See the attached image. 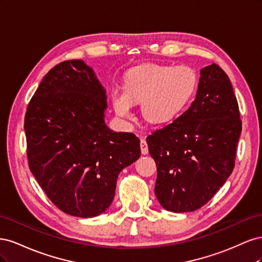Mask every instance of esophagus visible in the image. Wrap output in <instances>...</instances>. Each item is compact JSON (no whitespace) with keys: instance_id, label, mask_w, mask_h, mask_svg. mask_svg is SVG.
Wrapping results in <instances>:
<instances>
[{"instance_id":"34e87169","label":"esophagus","mask_w":262,"mask_h":262,"mask_svg":"<svg viewBox=\"0 0 262 262\" xmlns=\"http://www.w3.org/2000/svg\"><path fill=\"white\" fill-rule=\"evenodd\" d=\"M140 146H141V153L143 155H146L148 153V146H147V143L144 139H141Z\"/></svg>"}]
</instances>
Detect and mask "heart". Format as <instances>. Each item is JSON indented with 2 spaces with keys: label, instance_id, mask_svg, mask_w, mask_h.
Segmentation results:
<instances>
[{
  "label": "heart",
  "instance_id": "obj_1",
  "mask_svg": "<svg viewBox=\"0 0 262 262\" xmlns=\"http://www.w3.org/2000/svg\"><path fill=\"white\" fill-rule=\"evenodd\" d=\"M198 77L187 66L144 64L130 70L123 91L116 90L112 101L116 113L133 117V102H142V113L150 123L167 124L185 112L196 91Z\"/></svg>",
  "mask_w": 262,
  "mask_h": 262
}]
</instances>
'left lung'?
Listing matches in <instances>:
<instances>
[{"label":"left lung","instance_id":"obj_1","mask_svg":"<svg viewBox=\"0 0 262 262\" xmlns=\"http://www.w3.org/2000/svg\"><path fill=\"white\" fill-rule=\"evenodd\" d=\"M195 99L176 120L146 138L157 167L155 195L171 212L207 204L235 166L242 132L238 102L215 63L200 71Z\"/></svg>","mask_w":262,"mask_h":262}]
</instances>
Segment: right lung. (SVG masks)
<instances>
[{
    "label": "right lung",
    "instance_id": "1",
    "mask_svg": "<svg viewBox=\"0 0 262 262\" xmlns=\"http://www.w3.org/2000/svg\"><path fill=\"white\" fill-rule=\"evenodd\" d=\"M106 91L82 60L59 63L27 106L29 169L62 212L94 217L112 204L120 171L141 155L133 133L105 123Z\"/></svg>",
    "mask_w": 262,
    "mask_h": 262
}]
</instances>
